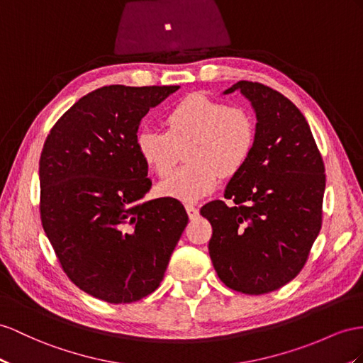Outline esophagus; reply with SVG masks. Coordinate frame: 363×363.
I'll list each match as a JSON object with an SVG mask.
<instances>
[{
    "instance_id": "obj_1",
    "label": "esophagus",
    "mask_w": 363,
    "mask_h": 363,
    "mask_svg": "<svg viewBox=\"0 0 363 363\" xmlns=\"http://www.w3.org/2000/svg\"><path fill=\"white\" fill-rule=\"evenodd\" d=\"M185 210H187V215L190 219H196L199 216V208L194 207L193 203H187V206H185Z\"/></svg>"
}]
</instances>
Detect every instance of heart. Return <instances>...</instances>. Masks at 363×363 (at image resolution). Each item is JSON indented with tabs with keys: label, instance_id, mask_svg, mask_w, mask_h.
Instances as JSON below:
<instances>
[{
	"label": "heart",
	"instance_id": "heart-1",
	"mask_svg": "<svg viewBox=\"0 0 363 363\" xmlns=\"http://www.w3.org/2000/svg\"><path fill=\"white\" fill-rule=\"evenodd\" d=\"M164 130L141 128L136 133V152L157 176H165L185 148L190 161L167 176L157 193L182 202H194L213 193L222 173L233 176L252 157L257 125L253 111L244 106L203 95H189L164 115Z\"/></svg>",
	"mask_w": 363,
	"mask_h": 363
}]
</instances>
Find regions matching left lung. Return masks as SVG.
I'll list each match as a JSON object with an SVG mask.
<instances>
[{
  "label": "left lung",
  "mask_w": 363,
  "mask_h": 363,
  "mask_svg": "<svg viewBox=\"0 0 363 363\" xmlns=\"http://www.w3.org/2000/svg\"><path fill=\"white\" fill-rule=\"evenodd\" d=\"M257 118L255 152L225 189L201 208L213 228L208 253L219 279L265 294L301 273L322 227L325 165L308 123L282 93L239 81Z\"/></svg>",
  "instance_id": "8db88e82"
}]
</instances>
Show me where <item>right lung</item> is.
<instances>
[{"label": "right lung", "instance_id": "add662e5", "mask_svg": "<svg viewBox=\"0 0 363 363\" xmlns=\"http://www.w3.org/2000/svg\"><path fill=\"white\" fill-rule=\"evenodd\" d=\"M179 86H104L75 102L45 138L40 218L70 281L108 303H130L160 286L189 216L152 189L136 152L150 107Z\"/></svg>", "mask_w": 363, "mask_h": 363}]
</instances>
